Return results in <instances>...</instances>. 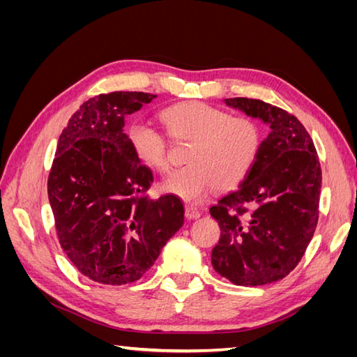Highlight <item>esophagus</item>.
<instances>
[{
	"instance_id": "34e87169",
	"label": "esophagus",
	"mask_w": 357,
	"mask_h": 357,
	"mask_svg": "<svg viewBox=\"0 0 357 357\" xmlns=\"http://www.w3.org/2000/svg\"><path fill=\"white\" fill-rule=\"evenodd\" d=\"M201 215V211L197 210L195 207H190V205H188L186 207V218L188 219H198Z\"/></svg>"
}]
</instances>
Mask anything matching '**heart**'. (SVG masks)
Segmentation results:
<instances>
[{"mask_svg": "<svg viewBox=\"0 0 357 357\" xmlns=\"http://www.w3.org/2000/svg\"><path fill=\"white\" fill-rule=\"evenodd\" d=\"M176 143H190L186 162L171 174L164 189L189 202H201L215 188L229 190L248 176L261 147V128L250 117L232 116L201 101L180 102L159 114ZM134 153L146 167L168 172L165 138L152 128L135 123L128 131Z\"/></svg>", "mask_w": 357, "mask_h": 357, "instance_id": "1", "label": "heart"}]
</instances>
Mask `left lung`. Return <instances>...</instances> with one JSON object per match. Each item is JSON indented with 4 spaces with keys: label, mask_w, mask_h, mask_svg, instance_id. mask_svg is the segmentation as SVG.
<instances>
[{
    "label": "left lung",
    "mask_w": 357,
    "mask_h": 357,
    "mask_svg": "<svg viewBox=\"0 0 357 357\" xmlns=\"http://www.w3.org/2000/svg\"><path fill=\"white\" fill-rule=\"evenodd\" d=\"M229 105L271 128L240 188L210 208L220 240L211 265L236 286H264L289 275L304 257L319 222L321 168L298 119L255 98Z\"/></svg>",
    "instance_id": "8db88e82"
}]
</instances>
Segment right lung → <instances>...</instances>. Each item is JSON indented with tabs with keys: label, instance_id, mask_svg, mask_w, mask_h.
Wrapping results in <instances>:
<instances>
[{
	"label": "right lung",
	"instance_id": "obj_1",
	"mask_svg": "<svg viewBox=\"0 0 357 357\" xmlns=\"http://www.w3.org/2000/svg\"><path fill=\"white\" fill-rule=\"evenodd\" d=\"M156 95L114 91L84 101L62 129L47 178L59 244L101 284L137 282L185 222L177 195H149L153 172L125 134V117Z\"/></svg>",
	"mask_w": 357,
	"mask_h": 357
}]
</instances>
